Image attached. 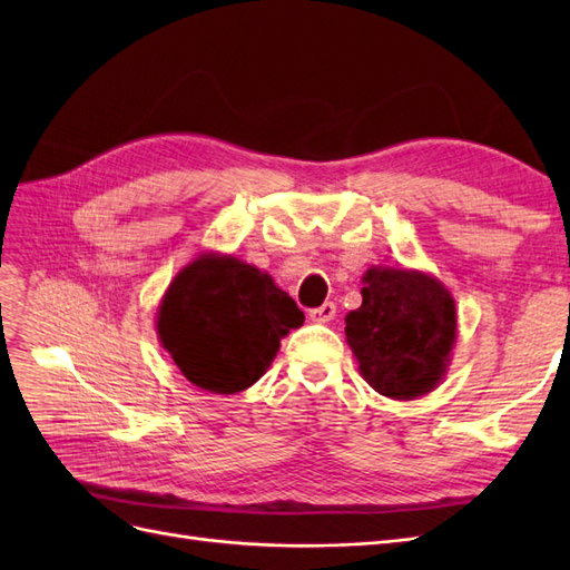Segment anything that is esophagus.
Instances as JSON below:
<instances>
[{
  "label": "esophagus",
  "instance_id": "34e87169",
  "mask_svg": "<svg viewBox=\"0 0 570 570\" xmlns=\"http://www.w3.org/2000/svg\"><path fill=\"white\" fill-rule=\"evenodd\" d=\"M335 314H337V306L333 302H325L323 306L312 308V312H308V318L316 323H331L335 318Z\"/></svg>",
  "mask_w": 570,
  "mask_h": 570
}]
</instances>
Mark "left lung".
I'll list each match as a JSON object with an SVG mask.
<instances>
[{"label":"left lung","instance_id":"1","mask_svg":"<svg viewBox=\"0 0 570 570\" xmlns=\"http://www.w3.org/2000/svg\"><path fill=\"white\" fill-rule=\"evenodd\" d=\"M361 283V306L344 318L361 377L390 400L433 392L456 342L452 292L416 268L371 266Z\"/></svg>","mask_w":570,"mask_h":570}]
</instances>
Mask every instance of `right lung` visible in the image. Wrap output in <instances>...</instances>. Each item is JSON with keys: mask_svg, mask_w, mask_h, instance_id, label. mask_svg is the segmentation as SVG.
<instances>
[{"mask_svg": "<svg viewBox=\"0 0 570 570\" xmlns=\"http://www.w3.org/2000/svg\"><path fill=\"white\" fill-rule=\"evenodd\" d=\"M304 314L266 271L233 254L202 252L166 287L157 335L189 383L235 394L273 364Z\"/></svg>", "mask_w": 570, "mask_h": 570, "instance_id": "right-lung-1", "label": "right lung"}]
</instances>
